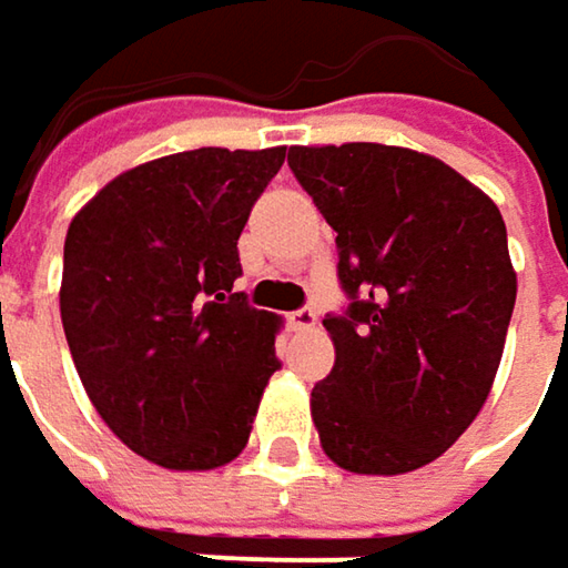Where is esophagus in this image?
Returning <instances> with one entry per match:
<instances>
[{
    "label": "esophagus",
    "instance_id": "esophagus-1",
    "mask_svg": "<svg viewBox=\"0 0 568 568\" xmlns=\"http://www.w3.org/2000/svg\"><path fill=\"white\" fill-rule=\"evenodd\" d=\"M288 325H292V332H312L318 325V312L312 305H302L288 315Z\"/></svg>",
    "mask_w": 568,
    "mask_h": 568
}]
</instances>
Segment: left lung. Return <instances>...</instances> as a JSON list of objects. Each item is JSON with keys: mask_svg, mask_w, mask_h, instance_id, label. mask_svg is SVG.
<instances>
[{"mask_svg": "<svg viewBox=\"0 0 568 568\" xmlns=\"http://www.w3.org/2000/svg\"><path fill=\"white\" fill-rule=\"evenodd\" d=\"M288 169L335 227L344 315L312 389L325 455L354 475H406L455 445L488 399L514 315L507 227L481 187L433 155L292 145Z\"/></svg>", "mask_w": 568, "mask_h": 568, "instance_id": "1", "label": "left lung"}]
</instances>
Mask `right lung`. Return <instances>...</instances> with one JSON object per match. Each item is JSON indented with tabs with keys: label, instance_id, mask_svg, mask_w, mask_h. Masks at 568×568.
Segmentation results:
<instances>
[{
	"label": "right lung",
	"instance_id": "obj_1",
	"mask_svg": "<svg viewBox=\"0 0 568 568\" xmlns=\"http://www.w3.org/2000/svg\"><path fill=\"white\" fill-rule=\"evenodd\" d=\"M276 149H191L116 175L68 227L61 322L100 419L172 471L233 462L280 371V318L233 292Z\"/></svg>",
	"mask_w": 568,
	"mask_h": 568
}]
</instances>
